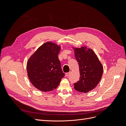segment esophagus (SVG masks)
<instances>
[{
    "mask_svg": "<svg viewBox=\"0 0 126 126\" xmlns=\"http://www.w3.org/2000/svg\"><path fill=\"white\" fill-rule=\"evenodd\" d=\"M70 72H67V73H66L65 75L66 77H68V76L70 75Z\"/></svg>",
    "mask_w": 126,
    "mask_h": 126,
    "instance_id": "obj_1",
    "label": "esophagus"
}]
</instances>
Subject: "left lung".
Listing matches in <instances>:
<instances>
[{"label": "left lung", "mask_w": 126, "mask_h": 126, "mask_svg": "<svg viewBox=\"0 0 126 126\" xmlns=\"http://www.w3.org/2000/svg\"><path fill=\"white\" fill-rule=\"evenodd\" d=\"M74 50L80 71L79 80L74 83L75 89L79 92L87 93L94 89L100 81L103 67L92 49H87L85 47Z\"/></svg>", "instance_id": "left-lung-1"}]
</instances>
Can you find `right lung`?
<instances>
[{"mask_svg":"<svg viewBox=\"0 0 126 126\" xmlns=\"http://www.w3.org/2000/svg\"><path fill=\"white\" fill-rule=\"evenodd\" d=\"M60 47L47 42L30 57L27 70L30 82L38 90L47 92L58 86L64 77L58 58Z\"/></svg>","mask_w":126,"mask_h":126,"instance_id":"obj_1","label":"right lung"}]
</instances>
